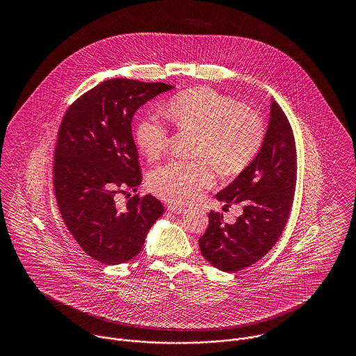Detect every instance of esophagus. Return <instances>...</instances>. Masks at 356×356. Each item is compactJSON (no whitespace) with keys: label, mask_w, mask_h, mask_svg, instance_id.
Here are the masks:
<instances>
[{"label":"esophagus","mask_w":356,"mask_h":356,"mask_svg":"<svg viewBox=\"0 0 356 356\" xmlns=\"http://www.w3.org/2000/svg\"><path fill=\"white\" fill-rule=\"evenodd\" d=\"M168 211H170V212H172V213H175V215H181V213H186V208L181 207V205L170 204V205H168Z\"/></svg>","instance_id":"obj_1"}]
</instances>
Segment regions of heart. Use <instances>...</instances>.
Listing matches in <instances>:
<instances>
[{"mask_svg":"<svg viewBox=\"0 0 356 356\" xmlns=\"http://www.w3.org/2000/svg\"><path fill=\"white\" fill-rule=\"evenodd\" d=\"M167 118L180 129L197 132L192 160H170L151 172L148 184L153 193L173 202L199 200L215 181V168L224 175L247 168L264 143L263 118L235 97L209 86L177 93L165 108ZM137 148L149 160L168 151V125L157 116H145L136 125Z\"/></svg>","mask_w":356,"mask_h":356,"instance_id":"heart-1","label":"heart"}]
</instances>
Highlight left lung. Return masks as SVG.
Wrapping results in <instances>:
<instances>
[{
    "mask_svg": "<svg viewBox=\"0 0 356 356\" xmlns=\"http://www.w3.org/2000/svg\"><path fill=\"white\" fill-rule=\"evenodd\" d=\"M296 145L286 113L276 102L264 143L252 163L216 195L225 207L241 204L235 224L209 212V224L199 238L207 261L221 271L237 272L264 257L282 235L296 188Z\"/></svg>",
    "mask_w": 356,
    "mask_h": 356,
    "instance_id": "8db88e82",
    "label": "left lung"
}]
</instances>
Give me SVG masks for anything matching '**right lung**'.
<instances>
[{
	"label": "right lung",
	"mask_w": 356,
	"mask_h": 356,
	"mask_svg": "<svg viewBox=\"0 0 356 356\" xmlns=\"http://www.w3.org/2000/svg\"><path fill=\"white\" fill-rule=\"evenodd\" d=\"M173 86L111 79L85 92L63 116L53 157L61 218L85 254L105 266L138 254L164 207L152 195L116 203L143 180L132 136L136 111Z\"/></svg>",
	"instance_id": "1"
}]
</instances>
